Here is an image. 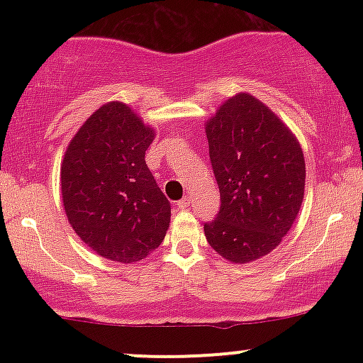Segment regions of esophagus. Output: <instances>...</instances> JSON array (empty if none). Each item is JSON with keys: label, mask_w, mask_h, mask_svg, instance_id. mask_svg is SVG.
Instances as JSON below:
<instances>
[{"label": "esophagus", "mask_w": 363, "mask_h": 363, "mask_svg": "<svg viewBox=\"0 0 363 363\" xmlns=\"http://www.w3.org/2000/svg\"><path fill=\"white\" fill-rule=\"evenodd\" d=\"M189 203H191V199L187 198V196H184V198H182L181 201H177V206L181 208V210H186V208L189 206Z\"/></svg>", "instance_id": "34e87169"}]
</instances>
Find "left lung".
Segmentation results:
<instances>
[{
    "mask_svg": "<svg viewBox=\"0 0 363 363\" xmlns=\"http://www.w3.org/2000/svg\"><path fill=\"white\" fill-rule=\"evenodd\" d=\"M220 211L205 223L208 244L232 262H251L280 245L306 187L301 143L251 94H237L206 123Z\"/></svg>",
    "mask_w": 363,
    "mask_h": 363,
    "instance_id": "left-lung-1",
    "label": "left lung"
}]
</instances>
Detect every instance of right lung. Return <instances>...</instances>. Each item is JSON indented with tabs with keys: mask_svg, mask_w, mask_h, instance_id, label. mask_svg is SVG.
<instances>
[{
	"mask_svg": "<svg viewBox=\"0 0 363 363\" xmlns=\"http://www.w3.org/2000/svg\"><path fill=\"white\" fill-rule=\"evenodd\" d=\"M155 129L123 102H107L78 129L61 164L68 222L106 259L136 262L167 234L170 203L145 162Z\"/></svg>",
	"mask_w": 363,
	"mask_h": 363,
	"instance_id": "right-lung-1",
	"label": "right lung"
}]
</instances>
